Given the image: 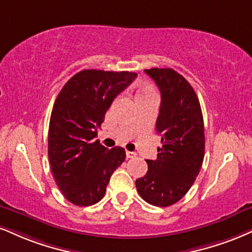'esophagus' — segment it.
Segmentation results:
<instances>
[{"instance_id":"34e87169","label":"esophagus","mask_w":252,"mask_h":252,"mask_svg":"<svg viewBox=\"0 0 252 252\" xmlns=\"http://www.w3.org/2000/svg\"><path fill=\"white\" fill-rule=\"evenodd\" d=\"M126 157L128 158V159H133V158L136 157V154L134 152H129V151H126Z\"/></svg>"}]
</instances>
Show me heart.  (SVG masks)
<instances>
[{"label":"heart","instance_id":"1","mask_svg":"<svg viewBox=\"0 0 252 252\" xmlns=\"http://www.w3.org/2000/svg\"><path fill=\"white\" fill-rule=\"evenodd\" d=\"M150 95H155V92L153 88L151 85H142L140 89L138 90L135 95V100L136 99H140V98H145V97H150Z\"/></svg>","mask_w":252,"mask_h":252}]
</instances>
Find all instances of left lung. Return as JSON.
<instances>
[{"label": "left lung", "instance_id": "left-lung-1", "mask_svg": "<svg viewBox=\"0 0 252 252\" xmlns=\"http://www.w3.org/2000/svg\"><path fill=\"white\" fill-rule=\"evenodd\" d=\"M161 93L157 133L162 147L157 160L135 181L139 195L157 207H168L187 194L204 158V125L200 101L191 85L173 69L145 70Z\"/></svg>", "mask_w": 252, "mask_h": 252}]
</instances>
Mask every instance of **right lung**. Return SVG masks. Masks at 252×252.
<instances>
[{
    "mask_svg": "<svg viewBox=\"0 0 252 252\" xmlns=\"http://www.w3.org/2000/svg\"><path fill=\"white\" fill-rule=\"evenodd\" d=\"M128 71L83 70L56 98L48 134L51 172L71 203L88 207L104 197L111 175L125 161L123 147L94 140L112 101L135 79Z\"/></svg>",
    "mask_w": 252,
    "mask_h": 252,
    "instance_id": "add662e5",
    "label": "right lung"
}]
</instances>
